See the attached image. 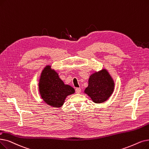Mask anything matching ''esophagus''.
<instances>
[{"label": "esophagus", "mask_w": 149, "mask_h": 149, "mask_svg": "<svg viewBox=\"0 0 149 149\" xmlns=\"http://www.w3.org/2000/svg\"><path fill=\"white\" fill-rule=\"evenodd\" d=\"M75 93L77 94H79L81 93V89L80 88H77L75 89Z\"/></svg>", "instance_id": "1"}]
</instances>
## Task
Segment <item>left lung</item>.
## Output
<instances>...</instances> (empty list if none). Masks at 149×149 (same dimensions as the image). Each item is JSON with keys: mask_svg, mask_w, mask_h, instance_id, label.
Segmentation results:
<instances>
[{"mask_svg": "<svg viewBox=\"0 0 149 149\" xmlns=\"http://www.w3.org/2000/svg\"><path fill=\"white\" fill-rule=\"evenodd\" d=\"M114 89V82L105 70L90 76L89 85L85 92L95 103L106 101Z\"/></svg>", "mask_w": 149, "mask_h": 149, "instance_id": "1", "label": "left lung"}]
</instances>
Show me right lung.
<instances>
[{
  "label": "right lung",
  "mask_w": 149,
  "mask_h": 149,
  "mask_svg": "<svg viewBox=\"0 0 149 149\" xmlns=\"http://www.w3.org/2000/svg\"><path fill=\"white\" fill-rule=\"evenodd\" d=\"M39 86L44 101L54 107H61L66 97L75 93L74 89L64 85L58 74L52 70L50 66H46L42 70Z\"/></svg>",
  "instance_id": "obj_1"
}]
</instances>
